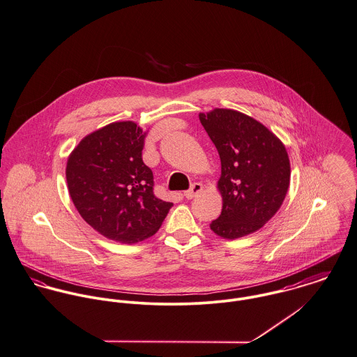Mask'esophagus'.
Wrapping results in <instances>:
<instances>
[{
	"label": "esophagus",
	"instance_id": "esophagus-1",
	"mask_svg": "<svg viewBox=\"0 0 357 357\" xmlns=\"http://www.w3.org/2000/svg\"><path fill=\"white\" fill-rule=\"evenodd\" d=\"M202 191H203V185L200 183H195V184L191 185V188L188 191L184 192V196L187 199H194L195 196H197Z\"/></svg>",
	"mask_w": 357,
	"mask_h": 357
}]
</instances>
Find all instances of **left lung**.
Instances as JSON below:
<instances>
[{"label":"left lung","mask_w":357,"mask_h":357,"mask_svg":"<svg viewBox=\"0 0 357 357\" xmlns=\"http://www.w3.org/2000/svg\"><path fill=\"white\" fill-rule=\"evenodd\" d=\"M221 160V215L210 224L224 238L257 231L280 210L291 180L281 140L259 121L230 109L199 114Z\"/></svg>","instance_id":"left-lung-1"}]
</instances>
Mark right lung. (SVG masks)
<instances>
[{"label":"right lung","mask_w":357,"mask_h":357,"mask_svg":"<svg viewBox=\"0 0 357 357\" xmlns=\"http://www.w3.org/2000/svg\"><path fill=\"white\" fill-rule=\"evenodd\" d=\"M144 140L135 123H113L86 136L68 158L75 207L114 241L132 244L155 234L173 206L154 195L153 172L142 158Z\"/></svg>","instance_id":"obj_1"}]
</instances>
